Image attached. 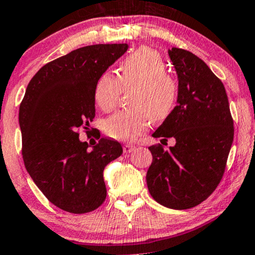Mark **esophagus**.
Instances as JSON below:
<instances>
[{
    "mask_svg": "<svg viewBox=\"0 0 255 255\" xmlns=\"http://www.w3.org/2000/svg\"><path fill=\"white\" fill-rule=\"evenodd\" d=\"M132 150H135V145L134 144H125L124 145V152L125 153H129V152H131Z\"/></svg>",
    "mask_w": 255,
    "mask_h": 255,
    "instance_id": "34e87169",
    "label": "esophagus"
}]
</instances>
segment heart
Wrapping results in <instances>:
<instances>
[{
    "instance_id": "b5f03b06",
    "label": "heart",
    "mask_w": 255,
    "mask_h": 255,
    "mask_svg": "<svg viewBox=\"0 0 255 255\" xmlns=\"http://www.w3.org/2000/svg\"><path fill=\"white\" fill-rule=\"evenodd\" d=\"M129 95L131 109L113 114L105 123L110 137L130 141L146 130L151 120H160L170 112L177 97V83L166 73L162 55L150 47H139L120 64L118 77L105 71L97 81L95 100L105 112L117 106L123 91Z\"/></svg>"
}]
</instances>
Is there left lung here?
<instances>
[{
    "mask_svg": "<svg viewBox=\"0 0 255 255\" xmlns=\"http://www.w3.org/2000/svg\"><path fill=\"white\" fill-rule=\"evenodd\" d=\"M168 56L178 76L177 106L152 136L174 137L175 144L167 150L149 146L146 185L159 204L184 210L220 184L234 142V120L223 83L200 57L175 47Z\"/></svg>",
    "mask_w": 255,
    "mask_h": 255,
    "instance_id": "1",
    "label": "left lung"
}]
</instances>
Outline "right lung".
I'll return each mask as SVG.
<instances>
[{"mask_svg": "<svg viewBox=\"0 0 255 255\" xmlns=\"http://www.w3.org/2000/svg\"><path fill=\"white\" fill-rule=\"evenodd\" d=\"M127 49V44L75 49L45 64L32 77L20 103L26 171L42 194L68 213H90L106 199L104 168L121 156L123 146L102 137L89 151L77 131L88 129L95 118L98 78Z\"/></svg>", "mask_w": 255, "mask_h": 255, "instance_id": "1", "label": "right lung"}]
</instances>
